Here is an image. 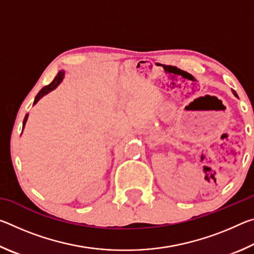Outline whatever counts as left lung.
<instances>
[{"mask_svg": "<svg viewBox=\"0 0 254 254\" xmlns=\"http://www.w3.org/2000/svg\"><path fill=\"white\" fill-rule=\"evenodd\" d=\"M233 94H234V95H235V96H236V97H238V95H236V93H235V92H234V91H233Z\"/></svg>", "mask_w": 254, "mask_h": 254, "instance_id": "8db88e82", "label": "left lung"}]
</instances>
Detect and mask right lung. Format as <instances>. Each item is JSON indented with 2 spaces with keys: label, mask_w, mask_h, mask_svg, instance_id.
Here are the masks:
<instances>
[{
  "label": "right lung",
  "mask_w": 254,
  "mask_h": 254,
  "mask_svg": "<svg viewBox=\"0 0 254 254\" xmlns=\"http://www.w3.org/2000/svg\"><path fill=\"white\" fill-rule=\"evenodd\" d=\"M64 78H65V71H64V70H60V71L58 72V74H57V76L55 77V79H54L53 81H51V84L45 86V87L42 88L39 93H38V95L36 96V98H34L33 105H36L37 103L40 101V98H42V97H44L45 95H47V94L50 93L51 91H54V89L57 88V87H58V85H59L60 83H62ZM28 117H29V114L25 115V118H24V120H23V128H24L25 123H27Z\"/></svg>",
  "instance_id": "obj_1"
}]
</instances>
